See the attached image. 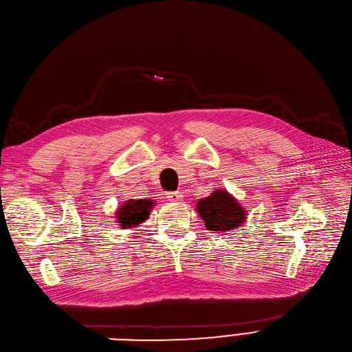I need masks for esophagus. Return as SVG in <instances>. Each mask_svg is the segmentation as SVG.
Segmentation results:
<instances>
[{"label": "esophagus", "mask_w": 352, "mask_h": 352, "mask_svg": "<svg viewBox=\"0 0 352 352\" xmlns=\"http://www.w3.org/2000/svg\"><path fill=\"white\" fill-rule=\"evenodd\" d=\"M165 197H166V200H168V201H174V203H177V201H181L182 194H181L179 191H170V192H166V194H165Z\"/></svg>", "instance_id": "34e87169"}]
</instances>
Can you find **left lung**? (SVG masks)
Here are the masks:
<instances>
[{
	"label": "left lung",
	"instance_id": "obj_1",
	"mask_svg": "<svg viewBox=\"0 0 352 352\" xmlns=\"http://www.w3.org/2000/svg\"><path fill=\"white\" fill-rule=\"evenodd\" d=\"M197 211L208 230L223 233L241 226L246 214L234 198L224 190H216L210 197L197 203Z\"/></svg>",
	"mask_w": 352,
	"mask_h": 352
}]
</instances>
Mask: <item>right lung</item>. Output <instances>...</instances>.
<instances>
[{
    "label": "right lung",
    "instance_id": "right-lung-1",
    "mask_svg": "<svg viewBox=\"0 0 352 352\" xmlns=\"http://www.w3.org/2000/svg\"><path fill=\"white\" fill-rule=\"evenodd\" d=\"M154 207L152 200H129L118 210V221L122 228L136 227L149 217V211Z\"/></svg>",
    "mask_w": 352,
    "mask_h": 352
}]
</instances>
